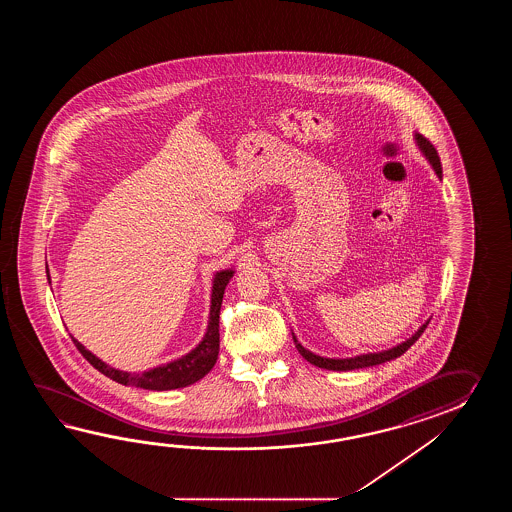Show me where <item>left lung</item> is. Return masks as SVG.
I'll return each mask as SVG.
<instances>
[{"label":"left lung","instance_id":"obj_1","mask_svg":"<svg viewBox=\"0 0 512 512\" xmlns=\"http://www.w3.org/2000/svg\"><path fill=\"white\" fill-rule=\"evenodd\" d=\"M415 142H417L419 150L425 155L426 161L432 164V168H434L437 177L441 179V177H443V168H441V161H439V155H437L434 144H430V141L425 139L423 135H419V133H415ZM428 322H430V320H426L425 324L419 327L412 337L406 338L404 342L393 346V348L377 351V353H364V355L349 357V359H327V357H320V355H316L313 351L305 349L304 346L298 342V338L294 337V333L293 340L294 346L298 349V353H300L307 362H311L313 366H316V368L333 371L359 370V368H370V366H377V364H382V362H388V360L401 357L404 351H408L410 346H414L415 340L423 335V331H425L426 326H428Z\"/></svg>","mask_w":512,"mask_h":512}]
</instances>
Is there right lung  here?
Segmentation results:
<instances>
[{"instance_id": "right-lung-1", "label": "right lung", "mask_w": 512, "mask_h": 512, "mask_svg": "<svg viewBox=\"0 0 512 512\" xmlns=\"http://www.w3.org/2000/svg\"><path fill=\"white\" fill-rule=\"evenodd\" d=\"M234 276V269H225L214 274L212 280V294H210V315H208L207 333L203 340L197 344L196 348L190 353L183 355L181 359L172 360L163 366H157L152 370L142 371V373H130V371H120L111 368L106 362L95 357L89 349L84 348L77 338H73L78 351L86 357L87 362L97 368L100 373H104L109 379H113L124 386H137L142 390H155V392H164V390H175V388H185L194 382L203 379L208 371L214 368L219 353V309L223 302L225 287ZM47 280H51L49 269H47Z\"/></svg>"}]
</instances>
